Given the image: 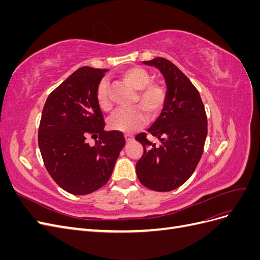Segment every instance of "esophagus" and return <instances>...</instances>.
Here are the masks:
<instances>
[{"mask_svg": "<svg viewBox=\"0 0 260 260\" xmlns=\"http://www.w3.org/2000/svg\"><path fill=\"white\" fill-rule=\"evenodd\" d=\"M124 139H125V141H127L128 143H129V142H132V141L135 140V139H133V137H131V136H128V135H125V136H124Z\"/></svg>", "mask_w": 260, "mask_h": 260, "instance_id": "obj_1", "label": "esophagus"}]
</instances>
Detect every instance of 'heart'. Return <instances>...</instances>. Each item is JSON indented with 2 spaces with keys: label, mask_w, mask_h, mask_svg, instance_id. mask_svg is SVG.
Listing matches in <instances>:
<instances>
[{
  "label": "heart",
  "mask_w": 260,
  "mask_h": 260,
  "mask_svg": "<svg viewBox=\"0 0 260 260\" xmlns=\"http://www.w3.org/2000/svg\"><path fill=\"white\" fill-rule=\"evenodd\" d=\"M120 78L133 89L139 91L137 102L144 108L149 116H156L159 113L165 101V92L159 84L151 82V75L146 69L140 66H132L124 69ZM96 101L101 109L109 111L112 103L108 98V85L105 80L101 81L96 91ZM147 116L141 107L129 109H118L109 119V127L114 130L132 133L144 125Z\"/></svg>",
  "instance_id": "1"
}]
</instances>
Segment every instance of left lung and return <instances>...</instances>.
<instances>
[{
  "mask_svg": "<svg viewBox=\"0 0 260 260\" xmlns=\"http://www.w3.org/2000/svg\"><path fill=\"white\" fill-rule=\"evenodd\" d=\"M161 73L166 83L161 113L147 132L159 140L149 142L145 133L136 137L144 153L137 162V176L144 186L169 192L192 176L207 137V117L199 91L181 70L166 58L143 61Z\"/></svg>",
  "mask_w": 260,
  "mask_h": 260,
  "instance_id": "1",
  "label": "left lung"
}]
</instances>
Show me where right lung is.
Here are the masks:
<instances>
[{
	"label": "right lung",
	"instance_id": "right-lung-1",
	"mask_svg": "<svg viewBox=\"0 0 260 260\" xmlns=\"http://www.w3.org/2000/svg\"><path fill=\"white\" fill-rule=\"evenodd\" d=\"M108 69L81 67L46 100L39 127V148L50 176L62 190L86 195L105 185L125 144L118 131H104L96 101ZM97 139L95 147L86 142Z\"/></svg>",
	"mask_w": 260,
	"mask_h": 260
}]
</instances>
